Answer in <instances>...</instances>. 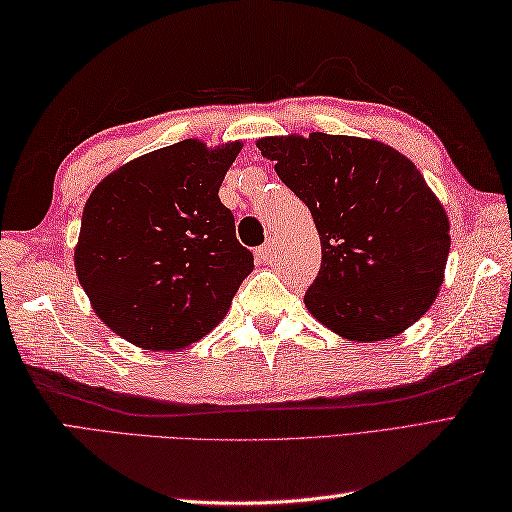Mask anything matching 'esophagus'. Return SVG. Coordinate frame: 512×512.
Returning <instances> with one entry per match:
<instances>
[{
	"instance_id": "obj_1",
	"label": "esophagus",
	"mask_w": 512,
	"mask_h": 512,
	"mask_svg": "<svg viewBox=\"0 0 512 512\" xmlns=\"http://www.w3.org/2000/svg\"><path fill=\"white\" fill-rule=\"evenodd\" d=\"M255 257H257L262 264H268L270 257H273V244L266 242V244H262L259 248H255Z\"/></svg>"
}]
</instances>
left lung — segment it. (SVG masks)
I'll return each instance as SVG.
<instances>
[{
    "mask_svg": "<svg viewBox=\"0 0 512 512\" xmlns=\"http://www.w3.org/2000/svg\"><path fill=\"white\" fill-rule=\"evenodd\" d=\"M257 149L308 206L321 270L306 292L314 319L343 339L405 332L436 301L449 257V215L416 165L380 140L312 132Z\"/></svg>",
    "mask_w": 512,
    "mask_h": 512,
    "instance_id": "1",
    "label": "left lung"
}]
</instances>
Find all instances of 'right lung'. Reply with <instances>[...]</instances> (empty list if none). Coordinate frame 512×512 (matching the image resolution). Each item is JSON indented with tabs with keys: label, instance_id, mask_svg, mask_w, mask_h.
Returning a JSON list of instances; mask_svg holds the SVG:
<instances>
[{
	"label": "right lung",
	"instance_id": "add662e5",
	"mask_svg": "<svg viewBox=\"0 0 512 512\" xmlns=\"http://www.w3.org/2000/svg\"><path fill=\"white\" fill-rule=\"evenodd\" d=\"M242 143L151 151L105 176L85 202L74 268L107 328L176 352L220 323L253 253L237 242L220 187Z\"/></svg>",
	"mask_w": 512,
	"mask_h": 512
}]
</instances>
